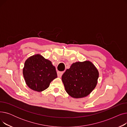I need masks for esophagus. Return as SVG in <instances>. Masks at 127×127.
I'll list each match as a JSON object with an SVG mask.
<instances>
[{
    "label": "esophagus",
    "mask_w": 127,
    "mask_h": 127,
    "mask_svg": "<svg viewBox=\"0 0 127 127\" xmlns=\"http://www.w3.org/2000/svg\"><path fill=\"white\" fill-rule=\"evenodd\" d=\"M63 71H58L57 72V75H58V77H61L62 76V75H63Z\"/></svg>",
    "instance_id": "1"
}]
</instances>
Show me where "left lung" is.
Masks as SVG:
<instances>
[{
  "mask_svg": "<svg viewBox=\"0 0 127 127\" xmlns=\"http://www.w3.org/2000/svg\"><path fill=\"white\" fill-rule=\"evenodd\" d=\"M99 72L90 61L72 63L62 76V80L67 94L74 98L88 96L98 82Z\"/></svg>",
  "mask_w": 127,
  "mask_h": 127,
  "instance_id": "1",
  "label": "left lung"
}]
</instances>
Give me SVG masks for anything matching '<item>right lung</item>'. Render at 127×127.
<instances>
[{"label": "right lung", "instance_id": "1", "mask_svg": "<svg viewBox=\"0 0 127 127\" xmlns=\"http://www.w3.org/2000/svg\"><path fill=\"white\" fill-rule=\"evenodd\" d=\"M23 72L26 84L38 92L47 89L50 82L57 77L56 68L51 62L39 54L26 60Z\"/></svg>", "mask_w": 127, "mask_h": 127}]
</instances>
